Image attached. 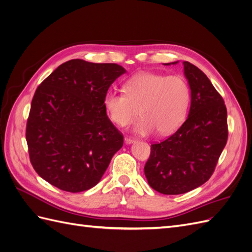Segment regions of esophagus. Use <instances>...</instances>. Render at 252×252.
I'll return each mask as SVG.
<instances>
[{"label":"esophagus","mask_w":252,"mask_h":252,"mask_svg":"<svg viewBox=\"0 0 252 252\" xmlns=\"http://www.w3.org/2000/svg\"><path fill=\"white\" fill-rule=\"evenodd\" d=\"M124 140H125V143H126V144H130V143H133V142H134V139L131 138V136H128V135L125 136Z\"/></svg>","instance_id":"obj_1"}]
</instances>
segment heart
Returning a JSON list of instances; mask_svg holds the SVG:
<instances>
[{
  "label": "heart",
  "mask_w": 252,
  "mask_h": 252,
  "mask_svg": "<svg viewBox=\"0 0 252 252\" xmlns=\"http://www.w3.org/2000/svg\"><path fill=\"white\" fill-rule=\"evenodd\" d=\"M190 100V87L181 75L141 72L126 82L125 93L108 91L104 106L117 126L126 127L141 114L136 133L169 134L184 122Z\"/></svg>",
  "instance_id": "heart-1"
}]
</instances>
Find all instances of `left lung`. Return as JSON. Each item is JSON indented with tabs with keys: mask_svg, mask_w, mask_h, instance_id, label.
Here are the masks:
<instances>
[{
	"mask_svg": "<svg viewBox=\"0 0 252 252\" xmlns=\"http://www.w3.org/2000/svg\"><path fill=\"white\" fill-rule=\"evenodd\" d=\"M183 65L191 89L188 117L169 138L151 144L144 167L150 187L163 194L185 193L207 182L228 139L222 95L196 66L187 61Z\"/></svg>",
	"mask_w": 252,
	"mask_h": 252,
	"instance_id": "1",
	"label": "left lung"
}]
</instances>
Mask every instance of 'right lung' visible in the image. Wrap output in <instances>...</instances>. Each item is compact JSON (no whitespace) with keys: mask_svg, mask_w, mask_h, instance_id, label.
<instances>
[{"mask_svg":"<svg viewBox=\"0 0 252 252\" xmlns=\"http://www.w3.org/2000/svg\"><path fill=\"white\" fill-rule=\"evenodd\" d=\"M124 72L114 63L74 59L36 88L26 141L30 163L49 184L81 192L100 182L124 142L104 106L110 85Z\"/></svg>","mask_w":252,"mask_h":252,"instance_id":"1","label":"right lung"}]
</instances>
